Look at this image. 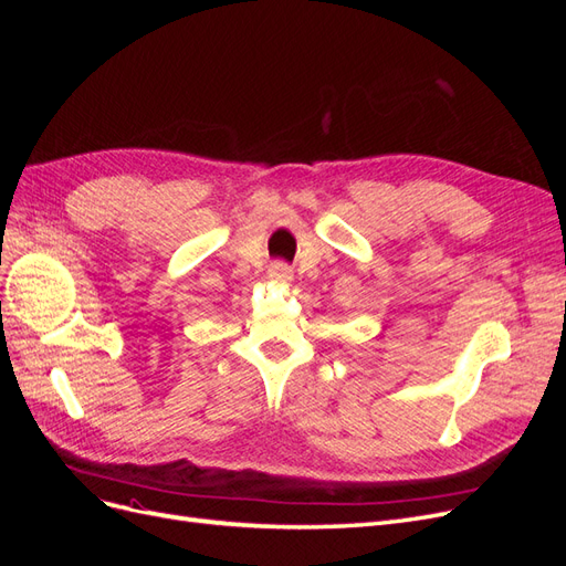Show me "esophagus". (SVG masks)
I'll return each mask as SVG.
<instances>
[{
	"label": "esophagus",
	"mask_w": 566,
	"mask_h": 566,
	"mask_svg": "<svg viewBox=\"0 0 566 566\" xmlns=\"http://www.w3.org/2000/svg\"><path fill=\"white\" fill-rule=\"evenodd\" d=\"M269 279L276 283H290L293 281V269H290L285 262H273L269 266Z\"/></svg>",
	"instance_id": "esophagus-1"
}]
</instances>
